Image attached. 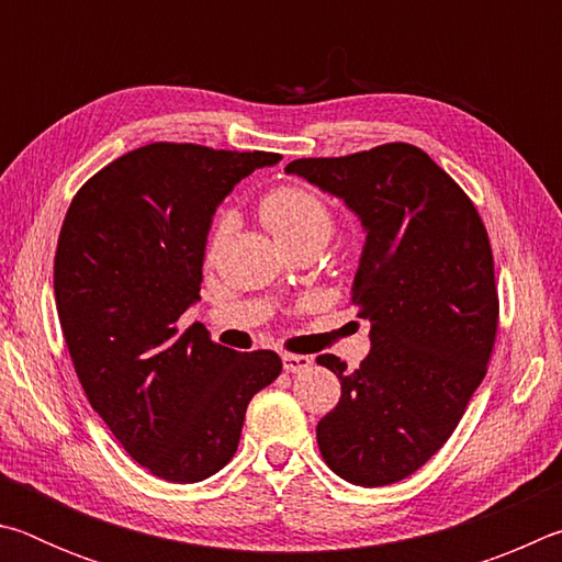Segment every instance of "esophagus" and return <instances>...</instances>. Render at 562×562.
Listing matches in <instances>:
<instances>
[{
  "label": "esophagus",
  "instance_id": "obj_1",
  "mask_svg": "<svg viewBox=\"0 0 562 562\" xmlns=\"http://www.w3.org/2000/svg\"><path fill=\"white\" fill-rule=\"evenodd\" d=\"M282 367L292 374H300L312 367V359L307 355H282Z\"/></svg>",
  "mask_w": 562,
  "mask_h": 562
}]
</instances>
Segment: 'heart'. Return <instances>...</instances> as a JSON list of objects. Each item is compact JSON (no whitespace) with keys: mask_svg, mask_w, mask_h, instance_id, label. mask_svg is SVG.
Returning a JSON list of instances; mask_svg holds the SVG:
<instances>
[{"mask_svg":"<svg viewBox=\"0 0 562 562\" xmlns=\"http://www.w3.org/2000/svg\"><path fill=\"white\" fill-rule=\"evenodd\" d=\"M260 215L284 250L302 243L325 245L331 231H335V215H331L329 205L322 201L315 190L302 186H282L270 190L260 201ZM231 213H223L217 217L207 252L215 255L221 250L227 235H231Z\"/></svg>","mask_w":562,"mask_h":562,"instance_id":"b5f03b06","label":"heart"}]
</instances>
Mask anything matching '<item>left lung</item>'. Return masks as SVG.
I'll use <instances>...</instances> for the list:
<instances>
[{
    "mask_svg": "<svg viewBox=\"0 0 562 562\" xmlns=\"http://www.w3.org/2000/svg\"><path fill=\"white\" fill-rule=\"evenodd\" d=\"M284 173L341 198L367 233L351 302L372 349L317 424L322 459L357 486L412 475L449 441L486 376L498 331L488 233L459 183L408 144L341 158H300Z\"/></svg>",
    "mask_w": 562,
    "mask_h": 562,
    "instance_id": "1",
    "label": "left lung"
}]
</instances>
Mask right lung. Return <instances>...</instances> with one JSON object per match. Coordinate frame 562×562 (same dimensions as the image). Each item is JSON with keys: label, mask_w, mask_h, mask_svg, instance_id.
<instances>
[{"label": "right lung", "mask_w": 562, "mask_h": 562, "mask_svg": "<svg viewBox=\"0 0 562 562\" xmlns=\"http://www.w3.org/2000/svg\"><path fill=\"white\" fill-rule=\"evenodd\" d=\"M280 158L148 144L89 178L64 217L54 294L76 376L131 459L164 481L221 471L250 398L282 372L270 349H227L203 325L178 329L201 300L215 207Z\"/></svg>", "instance_id": "add662e5"}]
</instances>
